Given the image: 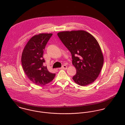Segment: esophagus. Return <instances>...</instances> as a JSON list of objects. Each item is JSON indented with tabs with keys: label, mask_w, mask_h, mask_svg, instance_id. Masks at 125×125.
Here are the masks:
<instances>
[{
	"label": "esophagus",
	"mask_w": 125,
	"mask_h": 125,
	"mask_svg": "<svg viewBox=\"0 0 125 125\" xmlns=\"http://www.w3.org/2000/svg\"><path fill=\"white\" fill-rule=\"evenodd\" d=\"M60 69H67V66L65 65H64L61 68H59Z\"/></svg>",
	"instance_id": "esophagus-1"
}]
</instances>
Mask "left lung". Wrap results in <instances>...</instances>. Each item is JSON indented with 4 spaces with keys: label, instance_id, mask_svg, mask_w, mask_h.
<instances>
[{
    "label": "left lung",
    "instance_id": "8db88e82",
    "mask_svg": "<svg viewBox=\"0 0 125 125\" xmlns=\"http://www.w3.org/2000/svg\"><path fill=\"white\" fill-rule=\"evenodd\" d=\"M72 54L77 73L73 80L81 86L90 84L97 78L104 62L100 46L95 38L83 30L64 31L57 33Z\"/></svg>",
    "mask_w": 125,
    "mask_h": 125
}]
</instances>
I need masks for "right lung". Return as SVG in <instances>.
I'll return each mask as SVG.
<instances>
[{"label":"right lung","instance_id":"1","mask_svg":"<svg viewBox=\"0 0 125 125\" xmlns=\"http://www.w3.org/2000/svg\"><path fill=\"white\" fill-rule=\"evenodd\" d=\"M52 33L35 34L28 41L22 54L21 61L24 72L35 84L44 85L54 79L55 74L49 72L43 58L45 47Z\"/></svg>","mask_w":125,"mask_h":125}]
</instances>
